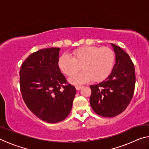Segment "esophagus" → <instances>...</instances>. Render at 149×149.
<instances>
[{"label":"esophagus","mask_w":149,"mask_h":149,"mask_svg":"<svg viewBox=\"0 0 149 149\" xmlns=\"http://www.w3.org/2000/svg\"><path fill=\"white\" fill-rule=\"evenodd\" d=\"M75 89H76V90L78 91V90L81 89V86H76V87H75Z\"/></svg>","instance_id":"1"}]
</instances>
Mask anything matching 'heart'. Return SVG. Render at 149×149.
I'll return each mask as SVG.
<instances>
[{"label": "heart", "mask_w": 149, "mask_h": 149, "mask_svg": "<svg viewBox=\"0 0 149 149\" xmlns=\"http://www.w3.org/2000/svg\"><path fill=\"white\" fill-rule=\"evenodd\" d=\"M73 57L66 54L59 58L58 66L68 76H72L80 69L81 72L70 78L74 84H82L92 79L99 82L105 79L112 72L115 62L114 52L109 47L87 46L75 50Z\"/></svg>", "instance_id": "b5f03b06"}]
</instances>
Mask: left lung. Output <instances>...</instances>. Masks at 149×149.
Wrapping results in <instances>:
<instances>
[{
	"label": "left lung",
	"mask_w": 149,
	"mask_h": 149,
	"mask_svg": "<svg viewBox=\"0 0 149 149\" xmlns=\"http://www.w3.org/2000/svg\"><path fill=\"white\" fill-rule=\"evenodd\" d=\"M116 63L110 75L97 85H91L90 104L98 115L112 118L121 114L132 100L135 86L134 64L127 53L111 44Z\"/></svg>",
	"instance_id": "obj_1"
}]
</instances>
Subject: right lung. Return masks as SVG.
I'll use <instances>...</instances> for the list:
<instances>
[{"label": "right lung", "mask_w": 149, "mask_h": 149, "mask_svg": "<svg viewBox=\"0 0 149 149\" xmlns=\"http://www.w3.org/2000/svg\"><path fill=\"white\" fill-rule=\"evenodd\" d=\"M60 48L44 49L30 54L21 65L19 85L27 108L42 121L64 120L72 110L76 94L58 66Z\"/></svg>", "instance_id": "1"}]
</instances>
